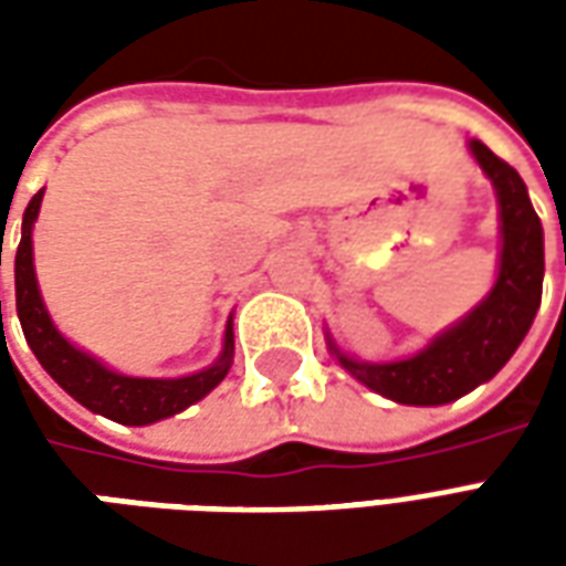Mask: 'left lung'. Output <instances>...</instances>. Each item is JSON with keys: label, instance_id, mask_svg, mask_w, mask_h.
I'll list each match as a JSON object with an SVG mask.
<instances>
[{"label": "left lung", "instance_id": "left-lung-1", "mask_svg": "<svg viewBox=\"0 0 566 566\" xmlns=\"http://www.w3.org/2000/svg\"><path fill=\"white\" fill-rule=\"evenodd\" d=\"M470 154L491 178L500 202V272L491 294L439 333L416 357L391 364H364L343 355L331 339V352L369 391L406 406H442L494 379L531 331L543 300V223L536 218L522 175L482 142H470Z\"/></svg>", "mask_w": 566, "mask_h": 566}]
</instances>
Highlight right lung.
Listing matches in <instances>:
<instances>
[{
  "label": "right lung",
  "mask_w": 566,
  "mask_h": 566,
  "mask_svg": "<svg viewBox=\"0 0 566 566\" xmlns=\"http://www.w3.org/2000/svg\"><path fill=\"white\" fill-rule=\"evenodd\" d=\"M42 193L44 190H39L30 199L27 211H23V230H20L18 254H14V291H18V318L20 327H23V336L30 343L32 355L39 357V364L48 369V376L69 397H75L81 406H87L91 412H99V416L112 418L117 424L129 427L154 424L160 418L178 416L181 409L202 400L214 385H221L223 376L230 373V364H233V324H227L221 357L209 369L185 376V379H133V376H120L115 369L103 367L87 352L75 348L63 333L56 331L54 321H51L42 303L39 282H35V266H32V223H35L39 209H42Z\"/></svg>",
  "instance_id": "obj_1"
}]
</instances>
